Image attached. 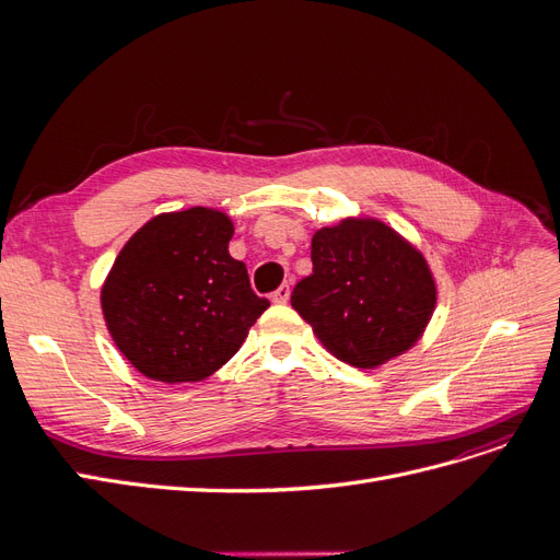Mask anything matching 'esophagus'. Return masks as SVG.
I'll use <instances>...</instances> for the list:
<instances>
[{"label": "esophagus", "mask_w": 560, "mask_h": 560, "mask_svg": "<svg viewBox=\"0 0 560 560\" xmlns=\"http://www.w3.org/2000/svg\"><path fill=\"white\" fill-rule=\"evenodd\" d=\"M290 301V287L282 284L278 287V292H273V303H287Z\"/></svg>", "instance_id": "obj_1"}]
</instances>
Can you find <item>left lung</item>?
I'll return each instance as SVG.
<instances>
[{
	"label": "left lung",
	"mask_w": 560,
	"mask_h": 560,
	"mask_svg": "<svg viewBox=\"0 0 560 560\" xmlns=\"http://www.w3.org/2000/svg\"><path fill=\"white\" fill-rule=\"evenodd\" d=\"M313 276L292 292L336 360L376 369L411 350L436 308V280L413 243L376 217H346L315 231Z\"/></svg>",
	"instance_id": "left-lung-1"
}]
</instances>
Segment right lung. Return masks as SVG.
<instances>
[{
	"label": "right lung",
	"mask_w": 560,
	"mask_h": 560,
	"mask_svg": "<svg viewBox=\"0 0 560 560\" xmlns=\"http://www.w3.org/2000/svg\"><path fill=\"white\" fill-rule=\"evenodd\" d=\"M217 208L161 212L130 235L100 290L114 346L142 376L198 383L222 369L270 306L229 254Z\"/></svg>",
	"instance_id": "right-lung-1"
}]
</instances>
